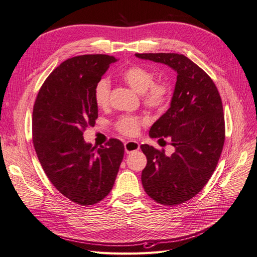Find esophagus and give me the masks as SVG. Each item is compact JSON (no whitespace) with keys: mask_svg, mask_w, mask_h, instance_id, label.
Returning <instances> with one entry per match:
<instances>
[{"mask_svg":"<svg viewBox=\"0 0 257 257\" xmlns=\"http://www.w3.org/2000/svg\"><path fill=\"white\" fill-rule=\"evenodd\" d=\"M124 149H125L126 153H131L141 149V146H139V144L135 141H128L124 144Z\"/></svg>","mask_w":257,"mask_h":257,"instance_id":"obj_1","label":"esophagus"}]
</instances>
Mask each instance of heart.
<instances>
[{"instance_id":"1","label":"heart","mask_w":257,"mask_h":257,"mask_svg":"<svg viewBox=\"0 0 257 257\" xmlns=\"http://www.w3.org/2000/svg\"><path fill=\"white\" fill-rule=\"evenodd\" d=\"M121 78L132 89L141 93L144 104L149 108H162L167 103L169 87L164 81L153 82L154 74L144 66L133 65L124 69ZM110 83L106 78L99 79L95 87L93 96L97 107L105 108L109 103ZM142 121L136 116H122L116 123L119 132L124 135L134 136L138 133Z\"/></svg>"}]
</instances>
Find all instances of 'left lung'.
<instances>
[{
  "label": "left lung",
  "instance_id": "1",
  "mask_svg": "<svg viewBox=\"0 0 257 257\" xmlns=\"http://www.w3.org/2000/svg\"><path fill=\"white\" fill-rule=\"evenodd\" d=\"M135 56L165 64L177 73L170 107L149 132L151 138H168L175 152L167 157L164 150L141 146L147 157L142 173L146 193L162 205L176 206L201 191L219 162L225 141L221 96L212 79L183 54Z\"/></svg>",
  "mask_w": 257,
  "mask_h": 257
}]
</instances>
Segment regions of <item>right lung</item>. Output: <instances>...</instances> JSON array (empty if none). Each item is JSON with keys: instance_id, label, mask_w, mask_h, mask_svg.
<instances>
[{"instance_id": "obj_1", "label": "right lung", "mask_w": 257, "mask_h": 257, "mask_svg": "<svg viewBox=\"0 0 257 257\" xmlns=\"http://www.w3.org/2000/svg\"><path fill=\"white\" fill-rule=\"evenodd\" d=\"M115 61L106 54L64 61L45 80L33 107V145L44 172L61 194L81 206L109 194L123 160L118 139L95 148L83 138L98 115L95 84Z\"/></svg>"}]
</instances>
